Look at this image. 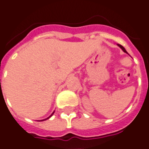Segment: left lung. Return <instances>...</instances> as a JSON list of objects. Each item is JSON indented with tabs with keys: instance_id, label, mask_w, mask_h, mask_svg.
<instances>
[{
	"instance_id": "8db88e82",
	"label": "left lung",
	"mask_w": 149,
	"mask_h": 149,
	"mask_svg": "<svg viewBox=\"0 0 149 149\" xmlns=\"http://www.w3.org/2000/svg\"><path fill=\"white\" fill-rule=\"evenodd\" d=\"M118 45V46H119V47H121V48H122V51H123L124 52H125V53H127V52H126V50L125 49V47H124L123 46H122V45Z\"/></svg>"
}]
</instances>
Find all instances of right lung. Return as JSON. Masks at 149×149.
<instances>
[{"instance_id":"1","label":"right lung","mask_w":149,"mask_h":149,"mask_svg":"<svg viewBox=\"0 0 149 149\" xmlns=\"http://www.w3.org/2000/svg\"><path fill=\"white\" fill-rule=\"evenodd\" d=\"M53 114H54V112L52 113V115H53ZM52 115H51V116H52ZM51 116H50V117H51ZM50 117H48V118H50Z\"/></svg>"}]
</instances>
